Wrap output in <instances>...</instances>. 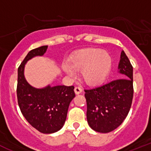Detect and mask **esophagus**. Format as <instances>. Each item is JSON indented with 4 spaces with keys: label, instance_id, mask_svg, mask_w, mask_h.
Here are the masks:
<instances>
[{
    "label": "esophagus",
    "instance_id": "1",
    "mask_svg": "<svg viewBox=\"0 0 151 151\" xmlns=\"http://www.w3.org/2000/svg\"><path fill=\"white\" fill-rule=\"evenodd\" d=\"M74 91H75V93H76V94H81V93L82 92V88L78 87V86H76V87H75Z\"/></svg>",
    "mask_w": 151,
    "mask_h": 151
}]
</instances>
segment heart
<instances>
[{"label":"heart","instance_id":"b5f03b06","mask_svg":"<svg viewBox=\"0 0 151 151\" xmlns=\"http://www.w3.org/2000/svg\"><path fill=\"white\" fill-rule=\"evenodd\" d=\"M69 66H63V70L69 76H74L73 69L82 70L84 81L89 85H95L102 82L107 76L111 67V58L108 53L101 49H88L73 57Z\"/></svg>","mask_w":151,"mask_h":151}]
</instances>
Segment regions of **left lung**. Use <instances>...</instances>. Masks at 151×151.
Instances as JSON below:
<instances>
[{
    "label": "left lung",
    "instance_id": "8db88e82",
    "mask_svg": "<svg viewBox=\"0 0 151 151\" xmlns=\"http://www.w3.org/2000/svg\"><path fill=\"white\" fill-rule=\"evenodd\" d=\"M120 78L85 89L87 120L96 132H110L119 127L130 110L132 103L133 67L122 50L119 63Z\"/></svg>",
    "mask_w": 151,
    "mask_h": 151
}]
</instances>
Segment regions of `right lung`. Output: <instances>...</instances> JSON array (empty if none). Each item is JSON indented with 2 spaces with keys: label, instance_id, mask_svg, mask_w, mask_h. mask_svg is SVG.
Wrapping results in <instances>:
<instances>
[{
  "label": "right lung",
  "instance_id": "add662e5",
  "mask_svg": "<svg viewBox=\"0 0 151 151\" xmlns=\"http://www.w3.org/2000/svg\"><path fill=\"white\" fill-rule=\"evenodd\" d=\"M47 46L30 50L18 68L17 94L22 115L32 127L44 134L59 131L66 119L69 104L76 96L74 86L57 85L35 88L26 82L24 67L35 56L44 55Z\"/></svg>",
  "mask_w": 151,
  "mask_h": 151
}]
</instances>
